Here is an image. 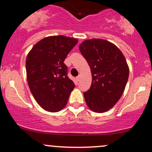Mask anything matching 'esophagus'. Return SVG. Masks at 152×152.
<instances>
[{"label":"esophagus","mask_w":152,"mask_h":152,"mask_svg":"<svg viewBox=\"0 0 152 152\" xmlns=\"http://www.w3.org/2000/svg\"><path fill=\"white\" fill-rule=\"evenodd\" d=\"M80 78H81V75H78V76L76 77V79H77L78 81H80Z\"/></svg>","instance_id":"esophagus-1"}]
</instances>
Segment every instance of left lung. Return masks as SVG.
Segmentation results:
<instances>
[{
	"instance_id": "left-lung-1",
	"label": "left lung",
	"mask_w": 152,
	"mask_h": 152,
	"mask_svg": "<svg viewBox=\"0 0 152 152\" xmlns=\"http://www.w3.org/2000/svg\"><path fill=\"white\" fill-rule=\"evenodd\" d=\"M79 49L92 75L91 86L83 93L87 106L96 113L109 111L121 98L128 81L124 56L114 43L100 38L85 40Z\"/></svg>"
}]
</instances>
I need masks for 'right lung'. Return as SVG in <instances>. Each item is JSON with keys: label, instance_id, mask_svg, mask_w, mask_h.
<instances>
[{"label": "right lung", "instance_id": "right-lung-1", "mask_svg": "<svg viewBox=\"0 0 152 152\" xmlns=\"http://www.w3.org/2000/svg\"><path fill=\"white\" fill-rule=\"evenodd\" d=\"M78 43L76 38L53 36L34 45L26 61L29 88L36 102L49 112L65 107L75 85L64 61Z\"/></svg>", "mask_w": 152, "mask_h": 152}]
</instances>
